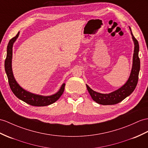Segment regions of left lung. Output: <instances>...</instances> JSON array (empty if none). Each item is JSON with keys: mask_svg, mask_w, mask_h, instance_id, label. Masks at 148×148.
Listing matches in <instances>:
<instances>
[{"mask_svg": "<svg viewBox=\"0 0 148 148\" xmlns=\"http://www.w3.org/2000/svg\"><path fill=\"white\" fill-rule=\"evenodd\" d=\"M130 30L132 38L134 43V54H133L132 70L127 82L117 90L109 93H104V94L93 90L87 85H86L92 99L97 103L101 105H114V104L119 103L131 94L138 84L139 72L140 70V60L138 55L139 46L138 40L132 33L131 28Z\"/></svg>", "mask_w": 148, "mask_h": 148, "instance_id": "8db88e82", "label": "left lung"}]
</instances>
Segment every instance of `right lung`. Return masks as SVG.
<instances>
[{
    "instance_id": "right-lung-1",
    "label": "right lung",
    "mask_w": 148,
    "mask_h": 148,
    "mask_svg": "<svg viewBox=\"0 0 148 148\" xmlns=\"http://www.w3.org/2000/svg\"><path fill=\"white\" fill-rule=\"evenodd\" d=\"M19 32L15 37L12 38L9 41L8 48H7V56L5 60V70L8 78L9 84L10 89L18 99L23 100L26 103L32 106H46L55 102L62 96L64 90L65 84H63L61 86L59 91L52 95L42 96L34 94L29 92L25 90L17 84L14 78L12 69V47L14 42L19 36Z\"/></svg>"
}]
</instances>
